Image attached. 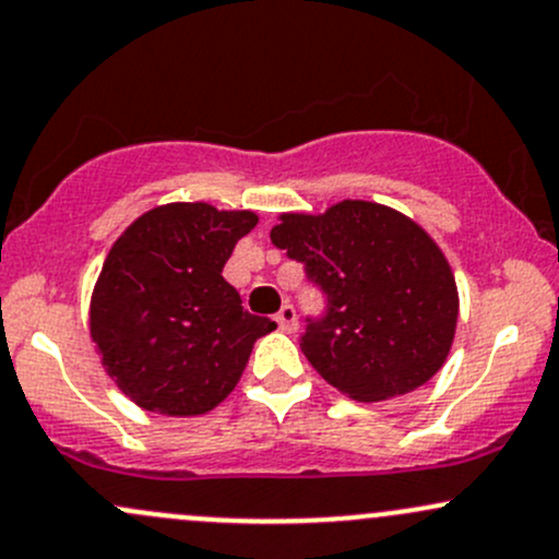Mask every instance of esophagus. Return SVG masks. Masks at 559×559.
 I'll return each instance as SVG.
<instances>
[{
  "label": "esophagus",
  "instance_id": "esophagus-1",
  "mask_svg": "<svg viewBox=\"0 0 559 559\" xmlns=\"http://www.w3.org/2000/svg\"><path fill=\"white\" fill-rule=\"evenodd\" d=\"M277 325H280V330H285V333H296L298 330V314L290 304H285L277 311Z\"/></svg>",
  "mask_w": 559,
  "mask_h": 559
}]
</instances>
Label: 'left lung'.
<instances>
[{"mask_svg": "<svg viewBox=\"0 0 559 559\" xmlns=\"http://www.w3.org/2000/svg\"><path fill=\"white\" fill-rule=\"evenodd\" d=\"M272 242L325 293V314L306 320L301 352L330 386L357 402L392 400L442 368L459 290L448 258L416 221L344 200L322 215L282 213Z\"/></svg>", "mask_w": 559, "mask_h": 559, "instance_id": "1", "label": "left lung"}]
</instances>
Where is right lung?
I'll use <instances>...</instances> for the list:
<instances>
[{
  "instance_id": "obj_1",
  "label": "right lung",
  "mask_w": 559,
  "mask_h": 559,
  "mask_svg": "<svg viewBox=\"0 0 559 559\" xmlns=\"http://www.w3.org/2000/svg\"><path fill=\"white\" fill-rule=\"evenodd\" d=\"M258 215L207 202L143 213L106 255L90 301L100 362L138 407L202 416L237 386L269 317L242 309L224 280L234 245Z\"/></svg>"
}]
</instances>
